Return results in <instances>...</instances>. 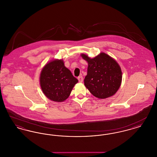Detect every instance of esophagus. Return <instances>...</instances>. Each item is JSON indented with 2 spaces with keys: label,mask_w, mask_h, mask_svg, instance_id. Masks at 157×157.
I'll return each mask as SVG.
<instances>
[{
  "label": "esophagus",
  "mask_w": 157,
  "mask_h": 157,
  "mask_svg": "<svg viewBox=\"0 0 157 157\" xmlns=\"http://www.w3.org/2000/svg\"><path fill=\"white\" fill-rule=\"evenodd\" d=\"M78 79L79 81V82H82L83 81V77L82 76H79L78 78Z\"/></svg>",
  "instance_id": "34e87169"
}]
</instances>
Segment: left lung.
Masks as SVG:
<instances>
[{"instance_id":"8db88e82","label":"left lung","mask_w":157,"mask_h":157,"mask_svg":"<svg viewBox=\"0 0 157 157\" xmlns=\"http://www.w3.org/2000/svg\"><path fill=\"white\" fill-rule=\"evenodd\" d=\"M82 58L88 63L84 85L90 92L99 99L113 95L122 82V71L117 61L105 53L94 58L82 53Z\"/></svg>"}]
</instances>
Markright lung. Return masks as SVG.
I'll use <instances>...</instances> for the list:
<instances>
[{"label":"right lung","mask_w":157,"mask_h":157,"mask_svg":"<svg viewBox=\"0 0 157 157\" xmlns=\"http://www.w3.org/2000/svg\"><path fill=\"white\" fill-rule=\"evenodd\" d=\"M78 80L65 67L62 59L47 63L40 75V85L45 96L55 102H63L69 97Z\"/></svg>","instance_id":"1"}]
</instances>
